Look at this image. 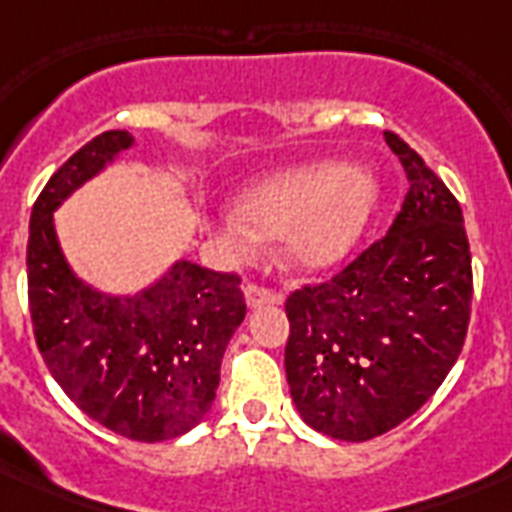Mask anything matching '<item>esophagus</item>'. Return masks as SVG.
I'll list each match as a JSON object with an SVG mask.
<instances>
[{"mask_svg":"<svg viewBox=\"0 0 512 512\" xmlns=\"http://www.w3.org/2000/svg\"><path fill=\"white\" fill-rule=\"evenodd\" d=\"M244 300H247L249 308L281 303V297L276 295V292H271V289H265V287H257V284H247V287H244Z\"/></svg>","mask_w":512,"mask_h":512,"instance_id":"34e87169","label":"esophagus"}]
</instances>
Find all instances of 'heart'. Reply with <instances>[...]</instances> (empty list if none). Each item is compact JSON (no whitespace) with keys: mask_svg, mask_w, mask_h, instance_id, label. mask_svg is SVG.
Wrapping results in <instances>:
<instances>
[{"mask_svg":"<svg viewBox=\"0 0 512 512\" xmlns=\"http://www.w3.org/2000/svg\"><path fill=\"white\" fill-rule=\"evenodd\" d=\"M380 196L377 177L327 159L249 185L239 209H225L209 228L236 263L260 255L265 236H281L289 265L324 271L353 252Z\"/></svg>","mask_w":512,"mask_h":512,"instance_id":"b5f03b06","label":"heart"}]
</instances>
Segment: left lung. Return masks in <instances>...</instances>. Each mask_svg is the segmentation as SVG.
<instances>
[{
  "instance_id": "1",
  "label": "left lung",
  "mask_w": 512,
  "mask_h": 512,
  "mask_svg": "<svg viewBox=\"0 0 512 512\" xmlns=\"http://www.w3.org/2000/svg\"><path fill=\"white\" fill-rule=\"evenodd\" d=\"M409 191L380 241L335 279L287 300V382L297 412L337 441H369L412 417L468 335L473 273L462 209L404 140L385 132Z\"/></svg>"
}]
</instances>
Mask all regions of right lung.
<instances>
[{
	"instance_id": "right-lung-1",
	"label": "right lung",
	"mask_w": 512,
	"mask_h": 512,
	"mask_svg": "<svg viewBox=\"0 0 512 512\" xmlns=\"http://www.w3.org/2000/svg\"><path fill=\"white\" fill-rule=\"evenodd\" d=\"M130 148L127 130L103 132L44 185L28 225V305L39 353L66 396L103 428L154 444L207 417L247 305L236 273L191 260L130 295L92 287L71 268L55 212Z\"/></svg>"
}]
</instances>
